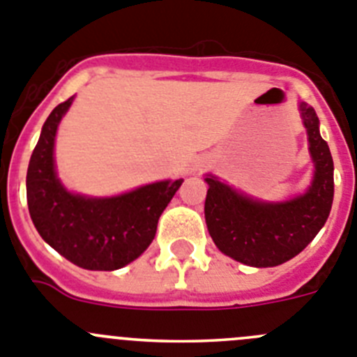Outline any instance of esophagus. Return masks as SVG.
Listing matches in <instances>:
<instances>
[{"instance_id":"34e87169","label":"esophagus","mask_w":357,"mask_h":357,"mask_svg":"<svg viewBox=\"0 0 357 357\" xmlns=\"http://www.w3.org/2000/svg\"><path fill=\"white\" fill-rule=\"evenodd\" d=\"M201 167H202V165H197V169H201Z\"/></svg>"}]
</instances>
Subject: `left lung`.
<instances>
[{"mask_svg":"<svg viewBox=\"0 0 357 357\" xmlns=\"http://www.w3.org/2000/svg\"><path fill=\"white\" fill-rule=\"evenodd\" d=\"M314 178L304 195L287 202H259L206 178L204 217L215 245L243 265L275 266L297 256L329 217L335 195L333 156L320 137L317 112L301 102Z\"/></svg>","mask_w":357,"mask_h":357,"instance_id":"left-lung-1","label":"left lung"}]
</instances>
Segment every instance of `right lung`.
I'll return each mask as SVG.
<instances>
[{
    "label": "right lung",
    "mask_w": 357,
    "mask_h": 357,
    "mask_svg": "<svg viewBox=\"0 0 357 357\" xmlns=\"http://www.w3.org/2000/svg\"><path fill=\"white\" fill-rule=\"evenodd\" d=\"M73 98L46 119L26 174L30 217L56 252L86 271H117L139 258L156 234L162 211L183 179L160 181L108 199L67 192L54 174L53 146Z\"/></svg>",
    "instance_id": "right-lung-1"
}]
</instances>
